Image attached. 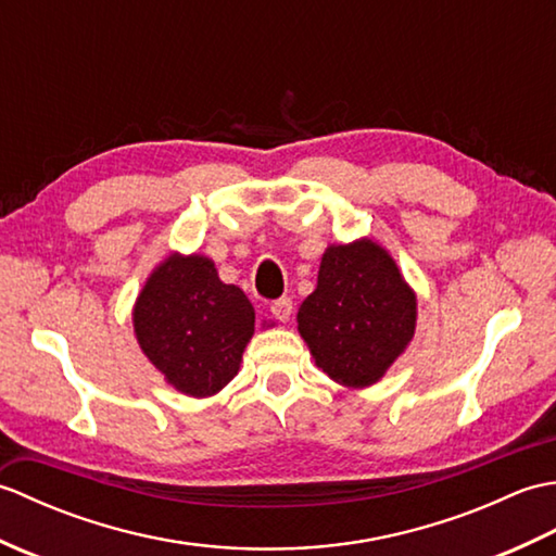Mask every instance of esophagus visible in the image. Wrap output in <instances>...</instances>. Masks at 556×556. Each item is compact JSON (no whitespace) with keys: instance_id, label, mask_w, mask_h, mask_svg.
<instances>
[{"instance_id":"esophagus-1","label":"esophagus","mask_w":556,"mask_h":556,"mask_svg":"<svg viewBox=\"0 0 556 556\" xmlns=\"http://www.w3.org/2000/svg\"><path fill=\"white\" fill-rule=\"evenodd\" d=\"M291 311H293V303H291V299H287V296H285V299H277L275 303L269 305V313L275 315L279 323H287L289 317H291Z\"/></svg>"}]
</instances>
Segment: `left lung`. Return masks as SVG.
<instances>
[{"label": "left lung", "instance_id": "1", "mask_svg": "<svg viewBox=\"0 0 556 556\" xmlns=\"http://www.w3.org/2000/svg\"><path fill=\"white\" fill-rule=\"evenodd\" d=\"M416 293L382 245H329L317 287L299 308V332L334 382L363 389L389 370L416 334Z\"/></svg>", "mask_w": 556, "mask_h": 556}]
</instances>
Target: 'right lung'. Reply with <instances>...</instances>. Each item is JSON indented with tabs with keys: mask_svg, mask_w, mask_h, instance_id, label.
<instances>
[{
	"mask_svg": "<svg viewBox=\"0 0 556 556\" xmlns=\"http://www.w3.org/2000/svg\"><path fill=\"white\" fill-rule=\"evenodd\" d=\"M140 349L174 389L212 396L239 372L255 332L245 293L224 285L205 255L172 253L152 269L134 305Z\"/></svg>",
	"mask_w": 556,
	"mask_h": 556,
	"instance_id": "add662e5",
	"label": "right lung"
}]
</instances>
